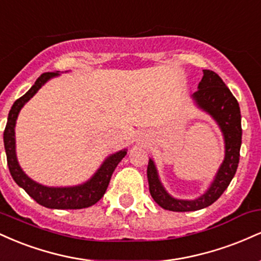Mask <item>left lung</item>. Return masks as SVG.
Instances as JSON below:
<instances>
[{"label": "left lung", "mask_w": 261, "mask_h": 261, "mask_svg": "<svg viewBox=\"0 0 261 261\" xmlns=\"http://www.w3.org/2000/svg\"><path fill=\"white\" fill-rule=\"evenodd\" d=\"M193 98L197 106L207 112L220 125L226 143V154L211 187L196 200H178L170 196L162 187L153 161L149 160L147 167L149 193L161 207L169 211H196L212 205L228 188L238 168L239 151L242 145V125L241 109L234 95L216 72L203 70L199 89L194 93Z\"/></svg>", "instance_id": "1"}]
</instances>
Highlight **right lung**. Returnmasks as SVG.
<instances>
[{"label": "right lung", "instance_id": "add662e5", "mask_svg": "<svg viewBox=\"0 0 261 261\" xmlns=\"http://www.w3.org/2000/svg\"><path fill=\"white\" fill-rule=\"evenodd\" d=\"M58 72H45L41 74L35 81L32 88L24 95H22L19 99L14 101L13 106H12L4 133V142L6 155H7V164L14 181L20 188L24 189L27 194L33 197L39 205L45 206L47 208H85L97 203L103 197L104 194H106L114 170H115L119 162L126 154L125 149L115 154H112L109 158H107L106 162L101 164L100 168L98 169V172L93 175L91 180H88L82 185H79V187L71 188H47L41 184H38V182L32 180L29 176L25 175V173L20 169L17 161L14 126H16L18 114H19L22 107L41 88V86L46 81H49L51 77L58 76Z\"/></svg>", "mask_w": 261, "mask_h": 261}]
</instances>
